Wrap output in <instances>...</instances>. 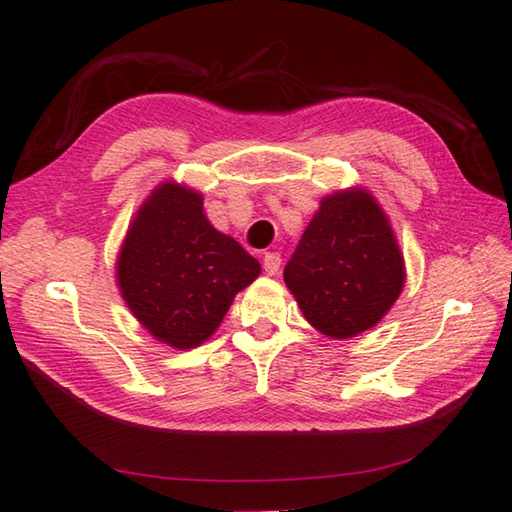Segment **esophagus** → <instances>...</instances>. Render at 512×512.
<instances>
[{"label":"esophagus","mask_w":512,"mask_h":512,"mask_svg":"<svg viewBox=\"0 0 512 512\" xmlns=\"http://www.w3.org/2000/svg\"><path fill=\"white\" fill-rule=\"evenodd\" d=\"M279 266H282V255H279V253H266L264 255V270L268 275H277Z\"/></svg>","instance_id":"esophagus-1"}]
</instances>
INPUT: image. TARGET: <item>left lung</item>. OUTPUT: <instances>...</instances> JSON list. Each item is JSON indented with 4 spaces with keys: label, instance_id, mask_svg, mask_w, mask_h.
I'll list each match as a JSON object with an SVG mask.
<instances>
[{
    "label": "left lung",
    "instance_id": "1",
    "mask_svg": "<svg viewBox=\"0 0 512 512\" xmlns=\"http://www.w3.org/2000/svg\"><path fill=\"white\" fill-rule=\"evenodd\" d=\"M404 279V257L384 210L362 188L322 199L284 268L304 317L335 339L373 328Z\"/></svg>",
    "mask_w": 512,
    "mask_h": 512
}]
</instances>
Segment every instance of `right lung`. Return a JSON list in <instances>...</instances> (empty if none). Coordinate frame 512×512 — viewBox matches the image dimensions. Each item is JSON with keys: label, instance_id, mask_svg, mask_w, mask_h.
Instances as JSON below:
<instances>
[{"label": "right lung", "instance_id": "1", "mask_svg": "<svg viewBox=\"0 0 512 512\" xmlns=\"http://www.w3.org/2000/svg\"><path fill=\"white\" fill-rule=\"evenodd\" d=\"M259 270L233 237L210 226L202 195L168 182L130 224L117 284L150 335L173 348H195L215 333Z\"/></svg>", "mask_w": 512, "mask_h": 512}]
</instances>
